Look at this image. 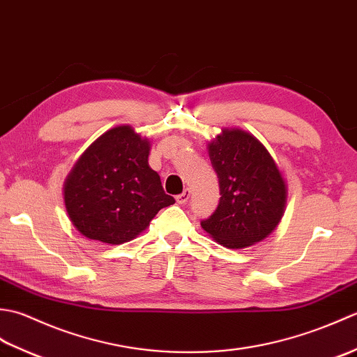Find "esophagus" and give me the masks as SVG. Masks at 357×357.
Segmentation results:
<instances>
[{
  "instance_id": "esophagus-1",
  "label": "esophagus",
  "mask_w": 357,
  "mask_h": 357,
  "mask_svg": "<svg viewBox=\"0 0 357 357\" xmlns=\"http://www.w3.org/2000/svg\"><path fill=\"white\" fill-rule=\"evenodd\" d=\"M190 195H192L190 188H185V190H184L183 193L176 196V202H178V204H185L188 199H190Z\"/></svg>"
}]
</instances>
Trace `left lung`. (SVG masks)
Masks as SVG:
<instances>
[{
  "mask_svg": "<svg viewBox=\"0 0 357 357\" xmlns=\"http://www.w3.org/2000/svg\"><path fill=\"white\" fill-rule=\"evenodd\" d=\"M221 198L213 215L201 221L227 248H244L276 229L287 204V185L275 159L252 133L224 128L208 144Z\"/></svg>",
  "mask_w": 357,
  "mask_h": 357,
  "instance_id": "left-lung-1",
  "label": "left lung"
}]
</instances>
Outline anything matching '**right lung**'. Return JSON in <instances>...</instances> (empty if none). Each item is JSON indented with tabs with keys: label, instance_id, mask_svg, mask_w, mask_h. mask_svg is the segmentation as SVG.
<instances>
[{
	"label": "right lung",
	"instance_id": "add662e5",
	"mask_svg": "<svg viewBox=\"0 0 357 357\" xmlns=\"http://www.w3.org/2000/svg\"><path fill=\"white\" fill-rule=\"evenodd\" d=\"M150 142L130 126L101 135L64 183L72 224L89 239L124 244L146 230L159 210L174 204L149 165Z\"/></svg>",
	"mask_w": 357,
	"mask_h": 357
}]
</instances>
